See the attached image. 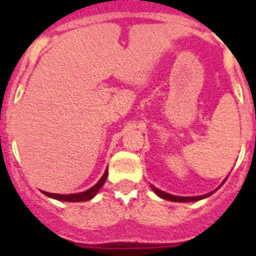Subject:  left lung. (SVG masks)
<instances>
[{
	"label": "left lung",
	"mask_w": 256,
	"mask_h": 256,
	"mask_svg": "<svg viewBox=\"0 0 256 256\" xmlns=\"http://www.w3.org/2000/svg\"><path fill=\"white\" fill-rule=\"evenodd\" d=\"M223 183H224V182H223ZM151 188H152V191L155 192L156 195L159 196V198H165V200H169V201H176V202H190V201H198V200H201V198H208V196H210L212 194H214V192L216 191H216L210 192V194H206V195L195 196V198H182V196H174V195H170V194H166V192L162 191V190L156 188V187L152 186V184H151Z\"/></svg>",
	"instance_id": "left-lung-1"
}]
</instances>
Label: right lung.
<instances>
[{"instance_id": "add662e5", "label": "right lung", "mask_w": 256, "mask_h": 256, "mask_svg": "<svg viewBox=\"0 0 256 256\" xmlns=\"http://www.w3.org/2000/svg\"><path fill=\"white\" fill-rule=\"evenodd\" d=\"M106 178H108V169L105 170L104 176L101 177V180L94 184V187H91L90 190L84 192H79V194H72V195H60V194H50V192H44V195L48 196L51 198H56V200L60 201H68V202H80V201H88L91 200L92 198H94L97 192L100 191L101 187L104 186V183L106 182Z\"/></svg>"}]
</instances>
